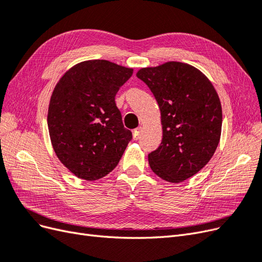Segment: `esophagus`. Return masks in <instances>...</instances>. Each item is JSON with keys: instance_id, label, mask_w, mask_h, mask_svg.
<instances>
[{"instance_id": "34e87169", "label": "esophagus", "mask_w": 262, "mask_h": 262, "mask_svg": "<svg viewBox=\"0 0 262 262\" xmlns=\"http://www.w3.org/2000/svg\"><path fill=\"white\" fill-rule=\"evenodd\" d=\"M141 132H142V128L140 126V128L136 129L133 131V139L134 140H139L140 137H141Z\"/></svg>"}]
</instances>
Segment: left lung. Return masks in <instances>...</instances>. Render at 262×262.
Listing matches in <instances>:
<instances>
[{"label": "left lung", "instance_id": "obj_1", "mask_svg": "<svg viewBox=\"0 0 262 262\" xmlns=\"http://www.w3.org/2000/svg\"><path fill=\"white\" fill-rule=\"evenodd\" d=\"M137 76L161 110L163 140L148 154L150 169L175 184L192 177L209 163L220 142L222 107L215 89L199 70L175 61L141 69Z\"/></svg>", "mask_w": 262, "mask_h": 262}]
</instances>
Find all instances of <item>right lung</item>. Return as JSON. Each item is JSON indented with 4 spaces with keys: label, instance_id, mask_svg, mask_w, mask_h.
Segmentation results:
<instances>
[{
    "label": "right lung",
    "instance_id": "right-lung-1",
    "mask_svg": "<svg viewBox=\"0 0 262 262\" xmlns=\"http://www.w3.org/2000/svg\"><path fill=\"white\" fill-rule=\"evenodd\" d=\"M133 70L107 60L71 68L55 85L48 129L55 154L78 178L97 180L114 170L132 140L115 97Z\"/></svg>",
    "mask_w": 262,
    "mask_h": 262
}]
</instances>
